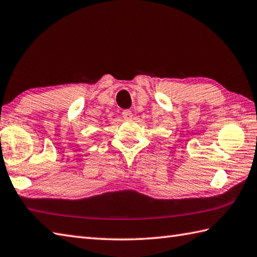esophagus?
I'll return each instance as SVG.
<instances>
[{"label":"esophagus","mask_w":257,"mask_h":257,"mask_svg":"<svg viewBox=\"0 0 257 257\" xmlns=\"http://www.w3.org/2000/svg\"><path fill=\"white\" fill-rule=\"evenodd\" d=\"M121 114H122V117H123L124 119H127V120H129V119H132V118H133V112L130 111L129 109H125V110H123Z\"/></svg>","instance_id":"34e87169"}]
</instances>
